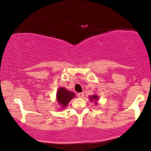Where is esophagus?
Masks as SVG:
<instances>
[{
	"instance_id": "obj_1",
	"label": "esophagus",
	"mask_w": 151,
	"mask_h": 151,
	"mask_svg": "<svg viewBox=\"0 0 151 151\" xmlns=\"http://www.w3.org/2000/svg\"><path fill=\"white\" fill-rule=\"evenodd\" d=\"M78 97L80 98H82L84 97V93H78Z\"/></svg>"
}]
</instances>
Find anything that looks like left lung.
<instances>
[{
  "instance_id": "1",
  "label": "left lung",
  "mask_w": 151,
  "mask_h": 151,
  "mask_svg": "<svg viewBox=\"0 0 151 151\" xmlns=\"http://www.w3.org/2000/svg\"><path fill=\"white\" fill-rule=\"evenodd\" d=\"M89 99L91 101H93V100H97L98 99V96H96V95H94V96L90 97Z\"/></svg>"
}]
</instances>
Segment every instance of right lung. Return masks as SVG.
I'll return each mask as SVG.
<instances>
[{
	"instance_id": "obj_1",
	"label": "right lung",
	"mask_w": 151,
	"mask_h": 151,
	"mask_svg": "<svg viewBox=\"0 0 151 151\" xmlns=\"http://www.w3.org/2000/svg\"><path fill=\"white\" fill-rule=\"evenodd\" d=\"M75 97V94L73 92L69 91L65 88H60L58 91L57 100L63 107H65L68 105L71 99Z\"/></svg>"
}]
</instances>
